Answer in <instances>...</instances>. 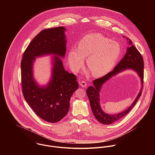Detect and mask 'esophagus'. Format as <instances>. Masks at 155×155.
Here are the masks:
<instances>
[{"instance_id":"34e87169","label":"esophagus","mask_w":155,"mask_h":155,"mask_svg":"<svg viewBox=\"0 0 155 155\" xmlns=\"http://www.w3.org/2000/svg\"><path fill=\"white\" fill-rule=\"evenodd\" d=\"M79 85L83 87V88H85L87 86V82L84 81H79Z\"/></svg>"}]
</instances>
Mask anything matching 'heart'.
Listing matches in <instances>:
<instances>
[{
  "mask_svg": "<svg viewBox=\"0 0 155 155\" xmlns=\"http://www.w3.org/2000/svg\"><path fill=\"white\" fill-rule=\"evenodd\" d=\"M121 52L119 44L99 33L86 35L78 48L68 52V63L72 71L78 72L84 64V58L94 77H101L109 73L117 63Z\"/></svg>",
  "mask_w": 155,
  "mask_h": 155,
  "instance_id": "1",
  "label": "heart"
}]
</instances>
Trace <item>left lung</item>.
<instances>
[{
    "label": "left lung",
    "mask_w": 155,
    "mask_h": 155,
    "mask_svg": "<svg viewBox=\"0 0 155 155\" xmlns=\"http://www.w3.org/2000/svg\"><path fill=\"white\" fill-rule=\"evenodd\" d=\"M128 40L130 46L127 48V52L124 58L114 68V69L105 76L97 79L93 81L94 86H91L87 89V94L90 102L91 110L97 120L100 123L105 125H109L115 122L127 114L135 106L138 98L141 97V91L143 88L144 79V61L141 54L134 46L132 41ZM127 69H131L137 72L141 79L142 88L137 97L130 108L120 113L110 115L104 113L101 108L99 101V92L102 85L109 78L116 74Z\"/></svg>",
    "instance_id": "left-lung-1"
}]
</instances>
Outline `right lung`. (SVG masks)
Listing matches in <instances>:
<instances>
[{"label":"right lung","mask_w":155,"mask_h":155,"mask_svg":"<svg viewBox=\"0 0 155 155\" xmlns=\"http://www.w3.org/2000/svg\"><path fill=\"white\" fill-rule=\"evenodd\" d=\"M63 27L47 28L36 36L25 50L21 63V85L24 99L42 119L55 123L66 116L70 100L79 87L76 76L65 70L61 59L66 52V40ZM54 54L52 77L48 84L40 87L32 75L36 57Z\"/></svg>","instance_id":"right-lung-1"}]
</instances>
